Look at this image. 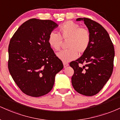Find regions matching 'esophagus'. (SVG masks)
Instances as JSON below:
<instances>
[{"mask_svg":"<svg viewBox=\"0 0 120 120\" xmlns=\"http://www.w3.org/2000/svg\"><path fill=\"white\" fill-rule=\"evenodd\" d=\"M68 65H69V64H68V63H66V62H64V68H66V67L68 66Z\"/></svg>","mask_w":120,"mask_h":120,"instance_id":"1","label":"esophagus"}]
</instances>
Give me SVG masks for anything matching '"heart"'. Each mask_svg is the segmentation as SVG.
<instances>
[{
    "label": "heart",
    "mask_w": 120,
    "mask_h": 120,
    "mask_svg": "<svg viewBox=\"0 0 120 120\" xmlns=\"http://www.w3.org/2000/svg\"><path fill=\"white\" fill-rule=\"evenodd\" d=\"M60 35L54 32L50 33L48 36V44L54 50L60 49L63 38L68 40L67 48L56 54L57 57L64 62H68L78 57V52L82 54L85 52L91 41L89 31L80 28L78 24L71 21L64 22L59 28Z\"/></svg>",
    "instance_id": "heart-1"
}]
</instances>
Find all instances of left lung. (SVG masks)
Here are the masks:
<instances>
[{
	"label": "left lung",
	"instance_id": "1",
	"mask_svg": "<svg viewBox=\"0 0 120 120\" xmlns=\"http://www.w3.org/2000/svg\"><path fill=\"white\" fill-rule=\"evenodd\" d=\"M76 21H84L91 41L83 55L70 64L74 70L71 83L76 92L94 96L103 88L112 74L114 46L107 30L100 24L88 18H78ZM79 63L85 65L80 67Z\"/></svg>",
	"mask_w": 120,
	"mask_h": 120
}]
</instances>
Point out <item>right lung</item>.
I'll return each instance as SVG.
<instances>
[{"mask_svg": "<svg viewBox=\"0 0 120 120\" xmlns=\"http://www.w3.org/2000/svg\"><path fill=\"white\" fill-rule=\"evenodd\" d=\"M58 25L52 20L32 19L13 34L8 46V66L13 80L28 96H44L53 88L55 76L64 68L48 44Z\"/></svg>", "mask_w": 120, "mask_h": 120, "instance_id": "1", "label": "right lung"}]
</instances>
